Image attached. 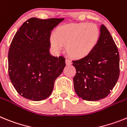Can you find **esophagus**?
Returning <instances> with one entry per match:
<instances>
[{"instance_id":"obj_1","label":"esophagus","mask_w":127,"mask_h":127,"mask_svg":"<svg viewBox=\"0 0 127 127\" xmlns=\"http://www.w3.org/2000/svg\"><path fill=\"white\" fill-rule=\"evenodd\" d=\"M71 64H72V63H71V61L69 60V59H66V65H71Z\"/></svg>"}]
</instances>
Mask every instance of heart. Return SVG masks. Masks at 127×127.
Wrapping results in <instances>:
<instances>
[{"label": "heart", "mask_w": 127, "mask_h": 127, "mask_svg": "<svg viewBox=\"0 0 127 127\" xmlns=\"http://www.w3.org/2000/svg\"><path fill=\"white\" fill-rule=\"evenodd\" d=\"M100 31L93 23H71L60 25L50 38L51 47L56 52L66 50L74 59L86 57L93 51L98 43Z\"/></svg>", "instance_id": "obj_1"}]
</instances>
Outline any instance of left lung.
<instances>
[{
	"mask_svg": "<svg viewBox=\"0 0 127 127\" xmlns=\"http://www.w3.org/2000/svg\"><path fill=\"white\" fill-rule=\"evenodd\" d=\"M72 62L76 69L74 89L80 98L96 101L109 95L120 76V55L104 25H101L98 43L93 51L86 57Z\"/></svg>",
	"mask_w": 127,
	"mask_h": 127,
	"instance_id": "left-lung-1",
	"label": "left lung"
}]
</instances>
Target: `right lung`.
Masks as SVG:
<instances>
[{
  "mask_svg": "<svg viewBox=\"0 0 127 127\" xmlns=\"http://www.w3.org/2000/svg\"><path fill=\"white\" fill-rule=\"evenodd\" d=\"M63 20L31 18L13 37L8 52L9 77L25 98L40 101L50 96L55 80L63 71L64 57L49 52L52 30Z\"/></svg>",
  "mask_w": 127,
  "mask_h": 127,
  "instance_id": "1",
  "label": "right lung"
}]
</instances>
